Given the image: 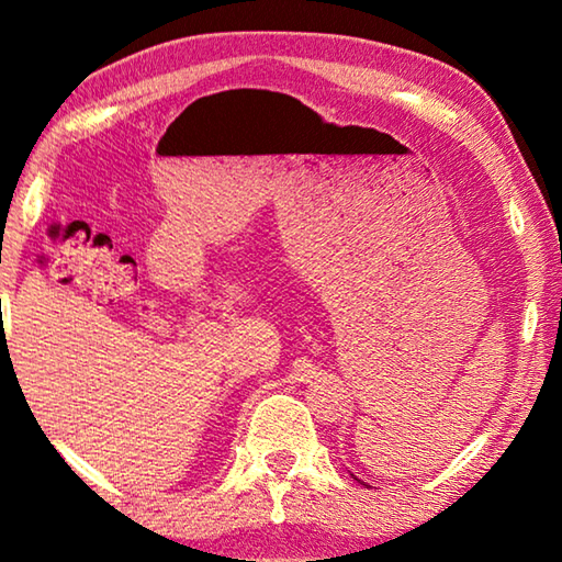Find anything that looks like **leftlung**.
<instances>
[{
  "instance_id": "left-lung-1",
  "label": "left lung",
  "mask_w": 562,
  "mask_h": 562,
  "mask_svg": "<svg viewBox=\"0 0 562 562\" xmlns=\"http://www.w3.org/2000/svg\"><path fill=\"white\" fill-rule=\"evenodd\" d=\"M349 475H351V479H355V481H359V479H357V475H355V473H349ZM359 483H364V481H359Z\"/></svg>"
}]
</instances>
